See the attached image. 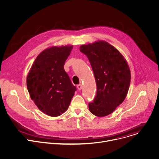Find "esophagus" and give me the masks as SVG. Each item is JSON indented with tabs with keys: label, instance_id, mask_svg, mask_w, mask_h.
Wrapping results in <instances>:
<instances>
[{
	"label": "esophagus",
	"instance_id": "1",
	"mask_svg": "<svg viewBox=\"0 0 159 159\" xmlns=\"http://www.w3.org/2000/svg\"><path fill=\"white\" fill-rule=\"evenodd\" d=\"M82 84H79L78 85H77V89L79 90H80L81 89H82Z\"/></svg>",
	"mask_w": 159,
	"mask_h": 159
}]
</instances>
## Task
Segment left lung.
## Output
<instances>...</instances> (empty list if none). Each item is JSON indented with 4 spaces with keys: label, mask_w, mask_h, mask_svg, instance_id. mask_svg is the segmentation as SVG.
<instances>
[{
    "label": "left lung",
    "mask_w": 159,
    "mask_h": 159,
    "mask_svg": "<svg viewBox=\"0 0 159 159\" xmlns=\"http://www.w3.org/2000/svg\"><path fill=\"white\" fill-rule=\"evenodd\" d=\"M88 58L97 85V94L89 103L90 112L97 117L112 113L123 102L130 84V71L120 52L105 41L80 46Z\"/></svg>",
    "instance_id": "8db88e82"
}]
</instances>
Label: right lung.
<instances>
[{
	"label": "right lung",
	"mask_w": 159,
	"mask_h": 159,
	"mask_svg": "<svg viewBox=\"0 0 159 159\" xmlns=\"http://www.w3.org/2000/svg\"><path fill=\"white\" fill-rule=\"evenodd\" d=\"M73 47H52L37 57L27 77L30 98L39 110L51 116L65 112L77 90L64 66Z\"/></svg>",
	"instance_id": "obj_1"
}]
</instances>
